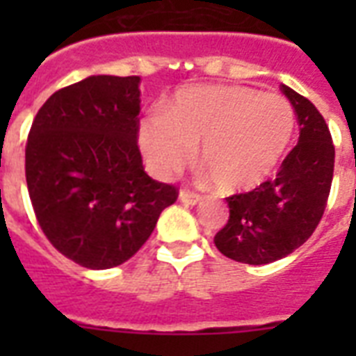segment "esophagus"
Listing matches in <instances>:
<instances>
[{"label":"esophagus","instance_id":"1","mask_svg":"<svg viewBox=\"0 0 356 356\" xmlns=\"http://www.w3.org/2000/svg\"><path fill=\"white\" fill-rule=\"evenodd\" d=\"M179 201L184 203V205H197L201 201V195L186 192V190H181V192H179Z\"/></svg>","mask_w":356,"mask_h":356}]
</instances>
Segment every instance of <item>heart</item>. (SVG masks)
Listing matches in <instances>:
<instances>
[{
    "mask_svg": "<svg viewBox=\"0 0 356 356\" xmlns=\"http://www.w3.org/2000/svg\"><path fill=\"white\" fill-rule=\"evenodd\" d=\"M296 116L279 94L236 85L181 88L138 123V147L156 177L181 172L194 156L223 192L266 183L292 140Z\"/></svg>",
    "mask_w": 356,
    "mask_h": 356,
    "instance_id": "1",
    "label": "heart"
}]
</instances>
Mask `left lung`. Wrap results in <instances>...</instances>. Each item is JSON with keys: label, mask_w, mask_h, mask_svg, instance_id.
<instances>
[{"label": "left lung", "mask_w": 356, "mask_h": 356, "mask_svg": "<svg viewBox=\"0 0 356 356\" xmlns=\"http://www.w3.org/2000/svg\"><path fill=\"white\" fill-rule=\"evenodd\" d=\"M299 125L298 145L273 181L227 197V225L214 236L225 257L243 264H270L303 245L318 227L334 170V145L318 108L290 86H281Z\"/></svg>", "instance_id": "8db88e82"}]
</instances>
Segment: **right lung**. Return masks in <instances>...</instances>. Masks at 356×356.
<instances>
[{
  "instance_id": "right-lung-1",
  "label": "right lung",
  "mask_w": 356,
  "mask_h": 356,
  "mask_svg": "<svg viewBox=\"0 0 356 356\" xmlns=\"http://www.w3.org/2000/svg\"><path fill=\"white\" fill-rule=\"evenodd\" d=\"M138 86V75H90L55 92L31 125L25 179L36 220L88 270L131 259L177 200L142 166Z\"/></svg>"
}]
</instances>
